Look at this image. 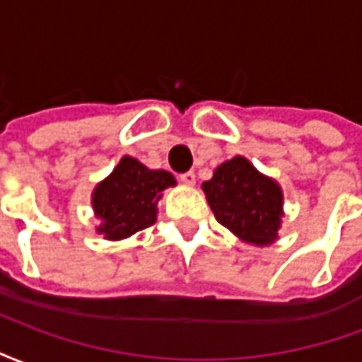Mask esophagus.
<instances>
[{"mask_svg": "<svg viewBox=\"0 0 362 362\" xmlns=\"http://www.w3.org/2000/svg\"><path fill=\"white\" fill-rule=\"evenodd\" d=\"M180 182L182 184H186V186H194V184H196V174L192 173V170L180 174Z\"/></svg>", "mask_w": 362, "mask_h": 362, "instance_id": "obj_1", "label": "esophagus"}]
</instances>
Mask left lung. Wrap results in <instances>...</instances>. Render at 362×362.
<instances>
[{
  "label": "left lung",
  "mask_w": 362,
  "mask_h": 362,
  "mask_svg": "<svg viewBox=\"0 0 362 362\" xmlns=\"http://www.w3.org/2000/svg\"><path fill=\"white\" fill-rule=\"evenodd\" d=\"M215 219L244 243L266 246L277 238L283 215L281 188L244 157H235L204 182Z\"/></svg>",
  "instance_id": "1"
}]
</instances>
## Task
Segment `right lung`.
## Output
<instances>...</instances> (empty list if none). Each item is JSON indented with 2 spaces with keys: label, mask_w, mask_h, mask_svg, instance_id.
Masks as SVG:
<instances>
[{
  "label": "right lung",
  "mask_w": 362,
  "mask_h": 362,
  "mask_svg": "<svg viewBox=\"0 0 362 362\" xmlns=\"http://www.w3.org/2000/svg\"><path fill=\"white\" fill-rule=\"evenodd\" d=\"M174 184L170 173L149 170L137 158L124 157L93 194L96 217L103 219L96 230L110 240H119L151 227L157 219L163 189Z\"/></svg>",
  "instance_id": "add662e5"
}]
</instances>
